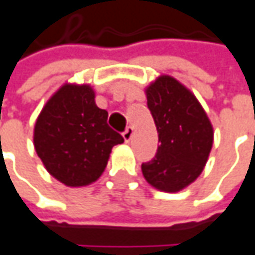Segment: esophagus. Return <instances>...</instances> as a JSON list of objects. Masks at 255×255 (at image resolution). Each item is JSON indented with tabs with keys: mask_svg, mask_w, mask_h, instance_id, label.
<instances>
[{
	"mask_svg": "<svg viewBox=\"0 0 255 255\" xmlns=\"http://www.w3.org/2000/svg\"><path fill=\"white\" fill-rule=\"evenodd\" d=\"M132 136H133V128H132V126H128L126 130L123 132V139H125L126 142H129V140L132 139Z\"/></svg>",
	"mask_w": 255,
	"mask_h": 255,
	"instance_id": "34e87169",
	"label": "esophagus"
}]
</instances>
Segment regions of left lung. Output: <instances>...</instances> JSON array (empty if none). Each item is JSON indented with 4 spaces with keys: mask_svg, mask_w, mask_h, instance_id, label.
I'll return each mask as SVG.
<instances>
[{
    "mask_svg": "<svg viewBox=\"0 0 255 255\" xmlns=\"http://www.w3.org/2000/svg\"><path fill=\"white\" fill-rule=\"evenodd\" d=\"M146 100L159 146L154 158L142 164V174L158 190L180 191L206 165L213 143L212 125L197 99L168 75L146 88Z\"/></svg>",
    "mask_w": 255,
    "mask_h": 255,
    "instance_id": "8db88e82",
    "label": "left lung"
}]
</instances>
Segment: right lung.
I'll list each match as a JSON object with an SVG mask.
<instances>
[{
  "instance_id": "right-lung-1",
  "label": "right lung",
  "mask_w": 255,
  "mask_h": 255,
  "mask_svg": "<svg viewBox=\"0 0 255 255\" xmlns=\"http://www.w3.org/2000/svg\"><path fill=\"white\" fill-rule=\"evenodd\" d=\"M107 116L90 85L65 84L50 97L34 126V148L50 175L69 187L100 177L112 148L123 142Z\"/></svg>"
}]
</instances>
